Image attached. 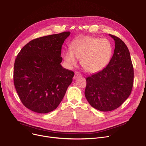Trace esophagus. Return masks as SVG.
Segmentation results:
<instances>
[{"mask_svg": "<svg viewBox=\"0 0 146 146\" xmlns=\"http://www.w3.org/2000/svg\"><path fill=\"white\" fill-rule=\"evenodd\" d=\"M81 76V75L79 72H76L75 73L74 76V79H76L77 78H78V77H80Z\"/></svg>", "mask_w": 146, "mask_h": 146, "instance_id": "1", "label": "esophagus"}]
</instances>
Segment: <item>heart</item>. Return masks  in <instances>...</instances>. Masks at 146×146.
Wrapping results in <instances>:
<instances>
[{
  "label": "heart",
  "mask_w": 146,
  "mask_h": 146,
  "mask_svg": "<svg viewBox=\"0 0 146 146\" xmlns=\"http://www.w3.org/2000/svg\"><path fill=\"white\" fill-rule=\"evenodd\" d=\"M112 54V46L106 38L83 36L73 41L71 48L64 51L63 57L70 67L76 66L81 60L82 68L88 72L95 73L108 64Z\"/></svg>",
  "instance_id": "heart-1"
}]
</instances>
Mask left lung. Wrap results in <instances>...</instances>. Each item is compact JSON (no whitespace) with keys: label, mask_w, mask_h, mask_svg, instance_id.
I'll use <instances>...</instances> for the list:
<instances>
[{"label":"left lung","mask_w":146,"mask_h":146,"mask_svg":"<svg viewBox=\"0 0 146 146\" xmlns=\"http://www.w3.org/2000/svg\"><path fill=\"white\" fill-rule=\"evenodd\" d=\"M113 56L105 68L88 76L85 96L93 108L109 111L119 108L131 94L134 71L129 50L125 43L115 36Z\"/></svg>","instance_id":"8db88e82"}]
</instances>
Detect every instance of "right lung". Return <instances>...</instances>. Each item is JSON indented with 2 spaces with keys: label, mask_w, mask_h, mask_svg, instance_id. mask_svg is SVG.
Returning a JSON list of instances; mask_svg holds the SVG:
<instances>
[{
  "label": "right lung",
  "mask_w": 146,
  "mask_h": 146,
  "mask_svg": "<svg viewBox=\"0 0 146 146\" xmlns=\"http://www.w3.org/2000/svg\"><path fill=\"white\" fill-rule=\"evenodd\" d=\"M70 33L33 40L17 55L14 84L21 102L29 109L39 113L54 110L71 85L74 72L61 65L62 46Z\"/></svg>",
  "instance_id": "1"
}]
</instances>
